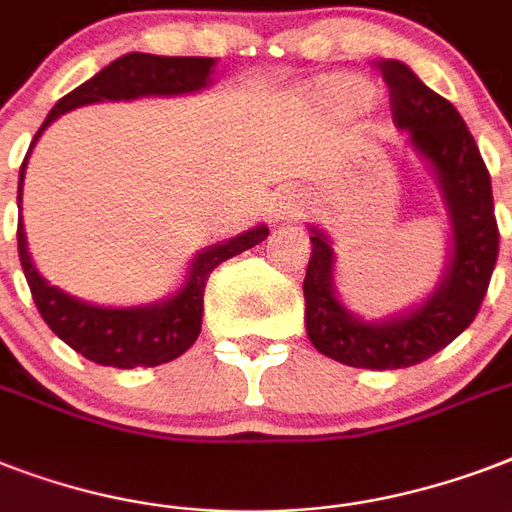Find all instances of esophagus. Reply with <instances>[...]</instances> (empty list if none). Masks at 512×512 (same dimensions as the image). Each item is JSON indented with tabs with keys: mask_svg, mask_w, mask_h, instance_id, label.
Listing matches in <instances>:
<instances>
[{
	"mask_svg": "<svg viewBox=\"0 0 512 512\" xmlns=\"http://www.w3.org/2000/svg\"><path fill=\"white\" fill-rule=\"evenodd\" d=\"M300 215H303V201L297 199L295 193H287V196H279L273 201L271 217L276 223H292Z\"/></svg>",
	"mask_w": 512,
	"mask_h": 512,
	"instance_id": "34e87169",
	"label": "esophagus"
}]
</instances>
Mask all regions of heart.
<instances>
[{"label":"heart","instance_id":"heart-1","mask_svg":"<svg viewBox=\"0 0 512 512\" xmlns=\"http://www.w3.org/2000/svg\"><path fill=\"white\" fill-rule=\"evenodd\" d=\"M313 98L335 114H353L372 100V90H369V84L353 79V76H329L316 84Z\"/></svg>","mask_w":512,"mask_h":512}]
</instances>
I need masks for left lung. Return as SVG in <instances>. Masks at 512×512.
<instances>
[{
	"mask_svg": "<svg viewBox=\"0 0 512 512\" xmlns=\"http://www.w3.org/2000/svg\"><path fill=\"white\" fill-rule=\"evenodd\" d=\"M390 87L393 119L406 143L430 167L449 223V255L441 279L422 303L364 319L342 303L335 249L319 225L311 231L305 271V329L313 348L356 369H406L444 350L473 324L492 279L500 231L492 180L460 111L417 79L401 60L377 63Z\"/></svg>",
	"mask_w": 512,
	"mask_h": 512,
	"instance_id": "left-lung-1",
	"label": "left lung"
}]
</instances>
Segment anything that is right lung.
Here are the masks:
<instances>
[{"label": "right lung", "mask_w": 512, "mask_h": 512, "mask_svg": "<svg viewBox=\"0 0 512 512\" xmlns=\"http://www.w3.org/2000/svg\"><path fill=\"white\" fill-rule=\"evenodd\" d=\"M215 66L217 58H164V55H148V52H130L108 63L103 71L79 84L76 90H71L66 98H60L52 106L31 140L26 159L20 164L18 207L23 199L28 156L34 151L36 140L42 138V132L58 116L74 108L90 106V103H103V100L175 98V95L201 92L212 84ZM265 236H268V228L260 223L239 236L199 249L177 292L156 303L124 305V308L87 303L44 279L28 255L23 217L18 220V255L36 308L60 340L100 366L135 369V366L167 364L191 348L201 332L204 289H207L209 273L225 260H231L233 255H241L244 249H252L265 241Z\"/></svg>", "instance_id": "1"}]
</instances>
